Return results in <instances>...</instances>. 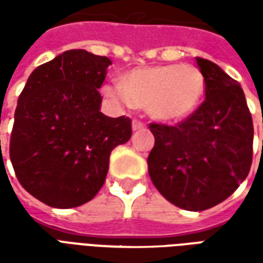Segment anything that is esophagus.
<instances>
[{
  "label": "esophagus",
  "instance_id": "esophagus-1",
  "mask_svg": "<svg viewBox=\"0 0 263 263\" xmlns=\"http://www.w3.org/2000/svg\"><path fill=\"white\" fill-rule=\"evenodd\" d=\"M145 128H146V124H143L142 121H132V129H134V131H139V129H145Z\"/></svg>",
  "mask_w": 263,
  "mask_h": 263
}]
</instances>
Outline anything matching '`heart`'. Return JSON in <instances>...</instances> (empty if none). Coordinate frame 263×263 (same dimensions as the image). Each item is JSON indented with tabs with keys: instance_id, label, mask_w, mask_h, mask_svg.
<instances>
[{
	"instance_id": "heart-1",
	"label": "heart",
	"mask_w": 263,
	"mask_h": 263,
	"mask_svg": "<svg viewBox=\"0 0 263 263\" xmlns=\"http://www.w3.org/2000/svg\"><path fill=\"white\" fill-rule=\"evenodd\" d=\"M205 90L203 73L193 65L149 66L126 73L103 87L104 94L125 107L146 108L154 118L177 121L198 108Z\"/></svg>"
}]
</instances>
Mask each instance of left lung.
Returning <instances> with one entry per match:
<instances>
[{"mask_svg": "<svg viewBox=\"0 0 263 263\" xmlns=\"http://www.w3.org/2000/svg\"><path fill=\"white\" fill-rule=\"evenodd\" d=\"M205 100L177 125L152 122L155 146L148 172L163 197L189 211L211 209L248 176L254 125L237 80L207 59L196 58Z\"/></svg>", "mask_w": 263, "mask_h": 263, "instance_id": "1", "label": "left lung"}]
</instances>
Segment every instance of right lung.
Returning a JSON list of instances; mask_svg holds the SVG:
<instances>
[{
  "mask_svg": "<svg viewBox=\"0 0 263 263\" xmlns=\"http://www.w3.org/2000/svg\"><path fill=\"white\" fill-rule=\"evenodd\" d=\"M111 60L83 49L37 66L18 98L9 158L21 186L56 209L90 201L103 187L111 151L129 141L128 117L100 111Z\"/></svg>",
  "mask_w": 263,
  "mask_h": 263,
  "instance_id": "obj_1",
  "label": "right lung"
}]
</instances>
